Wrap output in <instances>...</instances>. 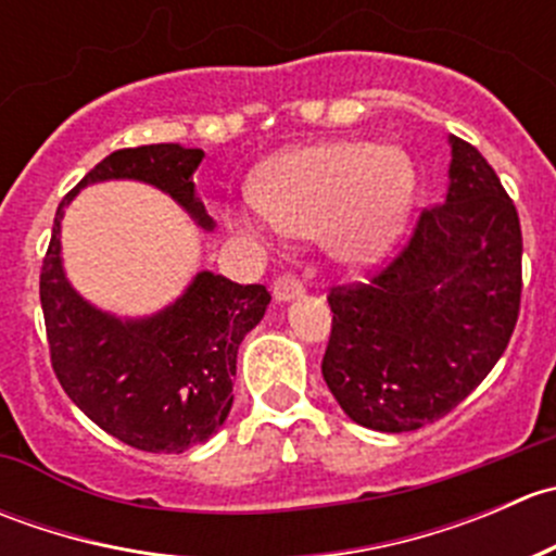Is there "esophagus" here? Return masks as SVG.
<instances>
[{"label": "esophagus", "instance_id": "esophagus-1", "mask_svg": "<svg viewBox=\"0 0 556 556\" xmlns=\"http://www.w3.org/2000/svg\"><path fill=\"white\" fill-rule=\"evenodd\" d=\"M274 290V299L277 301H290V299H299L304 293V282H301L295 274H279L271 285Z\"/></svg>", "mask_w": 556, "mask_h": 556}]
</instances>
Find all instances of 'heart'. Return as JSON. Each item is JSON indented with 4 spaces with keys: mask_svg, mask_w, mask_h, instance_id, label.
<instances>
[{
    "mask_svg": "<svg viewBox=\"0 0 556 556\" xmlns=\"http://www.w3.org/2000/svg\"><path fill=\"white\" fill-rule=\"evenodd\" d=\"M252 210L233 220L257 231L263 220L295 237L323 233L333 257L366 268L390 250L414 199V169L401 150L368 142H325L268 161L252 179Z\"/></svg>",
    "mask_w": 556,
    "mask_h": 556,
    "instance_id": "b5f03b06",
    "label": "heart"
}]
</instances>
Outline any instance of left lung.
Segmentation results:
<instances>
[{"label": "left lung", "mask_w": 556, "mask_h": 556, "mask_svg": "<svg viewBox=\"0 0 556 556\" xmlns=\"http://www.w3.org/2000/svg\"><path fill=\"white\" fill-rule=\"evenodd\" d=\"M450 190L368 282L330 288L323 377L352 422L408 433L450 414L517 328L521 228L484 155L452 137Z\"/></svg>", "instance_id": "1"}]
</instances>
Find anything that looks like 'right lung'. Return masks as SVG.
Masks as SVG:
<instances>
[{
	"mask_svg": "<svg viewBox=\"0 0 556 556\" xmlns=\"http://www.w3.org/2000/svg\"><path fill=\"white\" fill-rule=\"evenodd\" d=\"M204 150L142 144L106 155L64 195L39 274L50 366L77 408L123 444L179 454L204 444L233 403L239 344L266 314L263 285L201 271L164 312L117 319L75 293L61 268V217L77 190L104 179H139L169 193L201 228H215L195 199Z\"/></svg>",
	"mask_w": 556,
	"mask_h": 556,
	"instance_id": "1",
	"label": "right lung"
}]
</instances>
